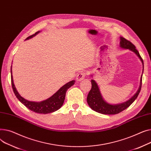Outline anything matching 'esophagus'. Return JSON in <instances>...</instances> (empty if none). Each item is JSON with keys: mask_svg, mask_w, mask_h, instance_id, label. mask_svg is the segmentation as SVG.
Masks as SVG:
<instances>
[{"mask_svg": "<svg viewBox=\"0 0 151 151\" xmlns=\"http://www.w3.org/2000/svg\"><path fill=\"white\" fill-rule=\"evenodd\" d=\"M85 76H86L85 73L81 72L77 74V76L76 77V80L77 81H81L85 78Z\"/></svg>", "mask_w": 151, "mask_h": 151, "instance_id": "esophagus-1", "label": "esophagus"}]
</instances>
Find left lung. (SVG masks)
<instances>
[{
	"label": "left lung",
	"mask_w": 151,
	"mask_h": 151,
	"mask_svg": "<svg viewBox=\"0 0 151 151\" xmlns=\"http://www.w3.org/2000/svg\"><path fill=\"white\" fill-rule=\"evenodd\" d=\"M120 39L121 47L124 49H129L130 50L134 52V53H135L137 55L141 60V62H142L143 66H144L143 60L140 56L138 51L136 49V47L134 44H133L130 41L123 37H121ZM91 82L92 85L91 89L89 93H88L87 97V102L88 104L89 105V106L91 107V109L96 111V112L104 114H118L128 108L137 98V97L141 91V85H142V77L141 78L140 86L137 93L127 102L117 105H111L108 104L107 102H106L102 98L98 86H97L96 82L94 80H91Z\"/></svg>",
	"instance_id": "8db88e82"
}]
</instances>
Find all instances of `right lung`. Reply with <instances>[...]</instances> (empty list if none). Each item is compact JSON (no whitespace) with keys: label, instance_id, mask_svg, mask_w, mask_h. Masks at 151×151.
Listing matches in <instances>:
<instances>
[{"label":"right lung","instance_id":"1","mask_svg":"<svg viewBox=\"0 0 151 151\" xmlns=\"http://www.w3.org/2000/svg\"><path fill=\"white\" fill-rule=\"evenodd\" d=\"M40 32H37L35 34L29 36L27 38L26 40H28L29 38H32L33 37L35 36L37 34H38ZM11 80H12V86L13 92L19 101L24 104L27 108H28L29 110L37 113H42V114H47L50 113L52 112H54L57 110H58L62 105L63 104L66 92L67 90L70 86H72L74 83V81H72L66 85H63L61 88L58 90V91L55 93L52 96H51L50 98L47 99L44 101L41 102H32L29 101L25 99L22 96L19 95L18 92L17 91L16 88L14 86L13 76H12V67H11Z\"/></svg>","mask_w":151,"mask_h":151}]
</instances>
